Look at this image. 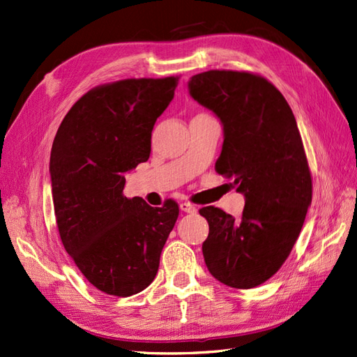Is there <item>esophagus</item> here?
<instances>
[{
	"instance_id": "1",
	"label": "esophagus",
	"mask_w": 357,
	"mask_h": 357,
	"mask_svg": "<svg viewBox=\"0 0 357 357\" xmlns=\"http://www.w3.org/2000/svg\"><path fill=\"white\" fill-rule=\"evenodd\" d=\"M179 209H181L182 212H187V213H196V212H197L196 206H195V205H191V203H188V202L181 203V205H179Z\"/></svg>"
}]
</instances>
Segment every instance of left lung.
<instances>
[{"mask_svg": "<svg viewBox=\"0 0 357 357\" xmlns=\"http://www.w3.org/2000/svg\"><path fill=\"white\" fill-rule=\"evenodd\" d=\"M188 91L220 119L224 142L215 170L245 197L239 220L220 208L199 211L209 224L203 257L226 286L257 287L289 257L311 205V173L296 119L277 88L245 71L195 75Z\"/></svg>", "mask_w": 357, "mask_h": 357, "instance_id": "obj_1", "label": "left lung"}]
</instances>
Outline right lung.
<instances>
[{"label":"right lung","mask_w":357,"mask_h":357,"mask_svg":"<svg viewBox=\"0 0 357 357\" xmlns=\"http://www.w3.org/2000/svg\"><path fill=\"white\" fill-rule=\"evenodd\" d=\"M178 77L126 79L88 91L61 122L50 151V184L61 241L98 290L126 298L154 281L179 208L127 199L126 173L151 154L157 118Z\"/></svg>","instance_id":"right-lung-1"}]
</instances>
